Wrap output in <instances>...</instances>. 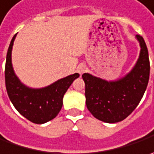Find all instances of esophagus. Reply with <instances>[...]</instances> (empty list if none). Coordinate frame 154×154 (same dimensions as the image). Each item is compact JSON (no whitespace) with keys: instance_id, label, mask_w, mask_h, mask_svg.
I'll return each mask as SVG.
<instances>
[{"instance_id":"esophagus-1","label":"esophagus","mask_w":154,"mask_h":154,"mask_svg":"<svg viewBox=\"0 0 154 154\" xmlns=\"http://www.w3.org/2000/svg\"><path fill=\"white\" fill-rule=\"evenodd\" d=\"M86 71V65H84V64H80V65L77 67V72L80 74V75H82V74H84Z\"/></svg>"}]
</instances>
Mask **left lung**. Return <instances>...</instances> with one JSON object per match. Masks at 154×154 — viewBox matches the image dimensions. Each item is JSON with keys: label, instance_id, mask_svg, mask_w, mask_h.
Here are the masks:
<instances>
[{"label": "left lung", "instance_id": "obj_1", "mask_svg": "<svg viewBox=\"0 0 154 154\" xmlns=\"http://www.w3.org/2000/svg\"><path fill=\"white\" fill-rule=\"evenodd\" d=\"M140 52L133 69L123 78L115 81H107L82 74L86 84V103L94 117L108 123L124 120L137 107L144 95L149 80L150 62L145 41L136 35Z\"/></svg>", "mask_w": 154, "mask_h": 154}]
</instances>
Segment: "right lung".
Segmentation results:
<instances>
[{
	"label": "right lung",
	"instance_id": "obj_1",
	"mask_svg": "<svg viewBox=\"0 0 154 154\" xmlns=\"http://www.w3.org/2000/svg\"><path fill=\"white\" fill-rule=\"evenodd\" d=\"M16 34L9 45L6 66L5 83L9 98L21 115L33 123L42 124L54 119L62 107V98L80 74L75 73L57 80L50 86L33 89L22 84L12 66V49Z\"/></svg>",
	"mask_w": 154,
	"mask_h": 154
}]
</instances>
